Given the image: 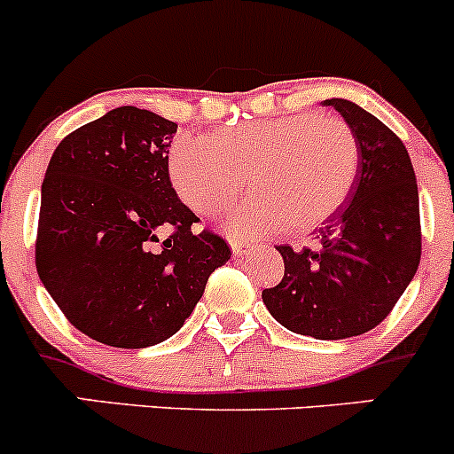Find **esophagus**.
Wrapping results in <instances>:
<instances>
[{
	"label": "esophagus",
	"mask_w": 454,
	"mask_h": 454,
	"mask_svg": "<svg viewBox=\"0 0 454 454\" xmlns=\"http://www.w3.org/2000/svg\"><path fill=\"white\" fill-rule=\"evenodd\" d=\"M231 248L235 256H244L250 253V244H246V241H239V239H231Z\"/></svg>",
	"instance_id": "esophagus-1"
}]
</instances>
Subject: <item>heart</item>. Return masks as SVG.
<instances>
[{
  "instance_id": "1",
  "label": "heart",
  "mask_w": 454,
  "mask_h": 454,
  "mask_svg": "<svg viewBox=\"0 0 454 454\" xmlns=\"http://www.w3.org/2000/svg\"><path fill=\"white\" fill-rule=\"evenodd\" d=\"M358 140L345 121L320 114L248 121L210 138L180 136L168 151V177L195 213L217 215L254 191L228 217L237 235L290 226L308 232L332 217L354 189Z\"/></svg>"
}]
</instances>
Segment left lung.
I'll return each mask as SVG.
<instances>
[{
	"label": "left lung",
	"instance_id": "obj_1",
	"mask_svg": "<svg viewBox=\"0 0 454 454\" xmlns=\"http://www.w3.org/2000/svg\"><path fill=\"white\" fill-rule=\"evenodd\" d=\"M325 105L345 118L358 140L354 189L314 231V246H277L286 272L261 296L290 332L340 340L378 327L395 308L418 272L422 226L404 142L351 100Z\"/></svg>",
	"mask_w": 454,
	"mask_h": 454
}]
</instances>
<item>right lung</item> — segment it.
<instances>
[{
  "label": "right lung",
  "mask_w": 454,
  "mask_h": 454,
  "mask_svg": "<svg viewBox=\"0 0 454 454\" xmlns=\"http://www.w3.org/2000/svg\"><path fill=\"white\" fill-rule=\"evenodd\" d=\"M176 122L118 107L67 134L41 186L35 263L79 332L140 349L177 332L231 259L168 177ZM167 231L164 240L159 235Z\"/></svg>",
  "instance_id": "right-lung-1"
}]
</instances>
